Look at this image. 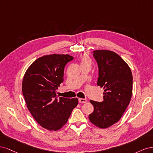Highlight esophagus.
<instances>
[{
	"instance_id": "34e87169",
	"label": "esophagus",
	"mask_w": 153,
	"mask_h": 153,
	"mask_svg": "<svg viewBox=\"0 0 153 153\" xmlns=\"http://www.w3.org/2000/svg\"><path fill=\"white\" fill-rule=\"evenodd\" d=\"M87 100L85 99V98H79V102L80 103H86L87 102Z\"/></svg>"
}]
</instances>
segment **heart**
<instances>
[{
  "label": "heart",
  "mask_w": 153,
  "mask_h": 153,
  "mask_svg": "<svg viewBox=\"0 0 153 153\" xmlns=\"http://www.w3.org/2000/svg\"><path fill=\"white\" fill-rule=\"evenodd\" d=\"M80 61L82 66L85 65H91V61L90 58L86 53H83L81 55Z\"/></svg>",
  "instance_id": "obj_1"
}]
</instances>
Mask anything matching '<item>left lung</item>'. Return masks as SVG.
Listing matches in <instances>:
<instances>
[{
    "mask_svg": "<svg viewBox=\"0 0 153 153\" xmlns=\"http://www.w3.org/2000/svg\"><path fill=\"white\" fill-rule=\"evenodd\" d=\"M93 56L98 66L97 85L103 88V100H90L94 111L89 115L91 123L100 128L115 124L122 117L132 95L133 77L130 67L117 53L95 50Z\"/></svg>",
    "mask_w": 153,
    "mask_h": 153,
    "instance_id": "obj_1",
    "label": "left lung"
}]
</instances>
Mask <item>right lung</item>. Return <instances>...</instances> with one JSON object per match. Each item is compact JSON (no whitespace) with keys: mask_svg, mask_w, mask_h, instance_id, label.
<instances>
[{"mask_svg":"<svg viewBox=\"0 0 153 153\" xmlns=\"http://www.w3.org/2000/svg\"><path fill=\"white\" fill-rule=\"evenodd\" d=\"M69 55H44L27 68L22 81L27 107L44 128L57 131L65 125L78 99L58 97L56 90L63 81L64 68L73 60Z\"/></svg>","mask_w":153,"mask_h":153,"instance_id":"obj_1","label":"right lung"}]
</instances>
